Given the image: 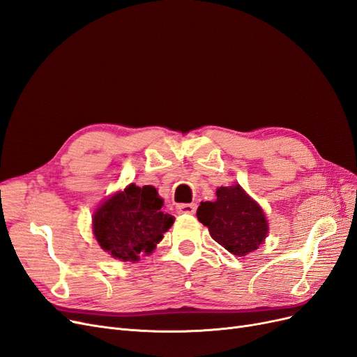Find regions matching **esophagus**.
Segmentation results:
<instances>
[{"mask_svg": "<svg viewBox=\"0 0 357 357\" xmlns=\"http://www.w3.org/2000/svg\"><path fill=\"white\" fill-rule=\"evenodd\" d=\"M197 210V204H178L176 212L182 215H194Z\"/></svg>", "mask_w": 357, "mask_h": 357, "instance_id": "esophagus-1", "label": "esophagus"}]
</instances>
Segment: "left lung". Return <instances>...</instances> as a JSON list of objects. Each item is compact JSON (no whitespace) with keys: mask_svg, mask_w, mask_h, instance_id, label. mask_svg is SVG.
Segmentation results:
<instances>
[{"mask_svg":"<svg viewBox=\"0 0 357 357\" xmlns=\"http://www.w3.org/2000/svg\"><path fill=\"white\" fill-rule=\"evenodd\" d=\"M215 202H202L197 218L212 238L235 256H245L265 243L269 225L263 208L240 183L219 187Z\"/></svg>","mask_w":357,"mask_h":357,"instance_id":"1","label":"left lung"}]
</instances>
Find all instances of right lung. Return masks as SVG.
<instances>
[{"mask_svg": "<svg viewBox=\"0 0 357 357\" xmlns=\"http://www.w3.org/2000/svg\"><path fill=\"white\" fill-rule=\"evenodd\" d=\"M163 199L151 185L135 183L112 194L92 215V234L100 247L114 259L138 261L150 255L174 225L175 218L165 213Z\"/></svg>", "mask_w": 357, "mask_h": 357, "instance_id": "1", "label": "right lung"}]
</instances>
